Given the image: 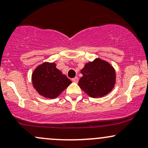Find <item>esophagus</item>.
Returning a JSON list of instances; mask_svg holds the SVG:
<instances>
[{
    "label": "esophagus",
    "instance_id": "34e87169",
    "mask_svg": "<svg viewBox=\"0 0 148 148\" xmlns=\"http://www.w3.org/2000/svg\"><path fill=\"white\" fill-rule=\"evenodd\" d=\"M72 81H73V82H74V83H77L78 81H79V78L76 76V77L74 78V79H72Z\"/></svg>",
    "mask_w": 148,
    "mask_h": 148
}]
</instances>
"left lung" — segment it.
Masks as SVG:
<instances>
[{"label": "left lung", "mask_w": 148, "mask_h": 148, "mask_svg": "<svg viewBox=\"0 0 148 148\" xmlns=\"http://www.w3.org/2000/svg\"><path fill=\"white\" fill-rule=\"evenodd\" d=\"M81 73L83 76L78 85L90 97H102L115 87L116 72L114 67L99 58L85 64Z\"/></svg>", "instance_id": "obj_1"}]
</instances>
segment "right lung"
I'll return each instance as SVG.
<instances>
[{
  "label": "right lung",
  "mask_w": 148,
  "mask_h": 148,
  "mask_svg": "<svg viewBox=\"0 0 148 148\" xmlns=\"http://www.w3.org/2000/svg\"><path fill=\"white\" fill-rule=\"evenodd\" d=\"M34 89L40 95L47 99L58 97L72 81L56 68L54 62H45L34 69L31 76Z\"/></svg>",
  "instance_id": "add662e5"
}]
</instances>
